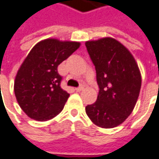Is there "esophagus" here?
<instances>
[{"label": "esophagus", "mask_w": 159, "mask_h": 159, "mask_svg": "<svg viewBox=\"0 0 159 159\" xmlns=\"http://www.w3.org/2000/svg\"><path fill=\"white\" fill-rule=\"evenodd\" d=\"M83 90H84V87L83 86H80V87H78V88H75V91H76L77 93H79V92L83 91Z\"/></svg>", "instance_id": "esophagus-1"}]
</instances>
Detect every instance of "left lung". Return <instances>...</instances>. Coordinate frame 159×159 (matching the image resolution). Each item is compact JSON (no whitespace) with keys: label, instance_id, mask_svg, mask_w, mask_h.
<instances>
[{"label":"left lung","instance_id":"1","mask_svg":"<svg viewBox=\"0 0 159 159\" xmlns=\"http://www.w3.org/2000/svg\"><path fill=\"white\" fill-rule=\"evenodd\" d=\"M85 46L100 88L97 100L86 106L85 112L96 125L114 128L134 108L142 86L139 66L127 48L114 38L88 41Z\"/></svg>","mask_w":159,"mask_h":159}]
</instances>
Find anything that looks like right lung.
Wrapping results in <instances>:
<instances>
[{
  "label": "right lung",
  "instance_id": "right-lung-1",
  "mask_svg": "<svg viewBox=\"0 0 159 159\" xmlns=\"http://www.w3.org/2000/svg\"><path fill=\"white\" fill-rule=\"evenodd\" d=\"M80 47L78 42L49 38L33 47L19 67L14 93L30 118L48 121L59 115L69 97L60 87L58 66Z\"/></svg>",
  "mask_w": 159,
  "mask_h": 159
}]
</instances>
